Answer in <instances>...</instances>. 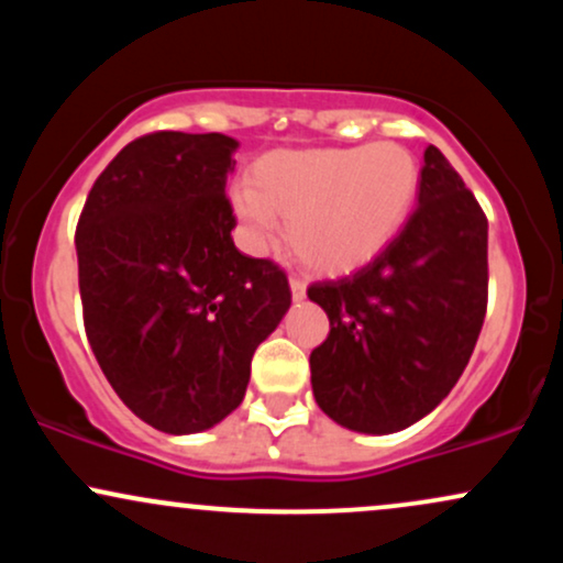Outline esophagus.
Listing matches in <instances>:
<instances>
[{
  "mask_svg": "<svg viewBox=\"0 0 563 563\" xmlns=\"http://www.w3.org/2000/svg\"><path fill=\"white\" fill-rule=\"evenodd\" d=\"M290 296H294V301H301L303 296H307V283H303L301 277L290 275Z\"/></svg>",
  "mask_w": 563,
  "mask_h": 563,
  "instance_id": "1",
  "label": "esophagus"
}]
</instances>
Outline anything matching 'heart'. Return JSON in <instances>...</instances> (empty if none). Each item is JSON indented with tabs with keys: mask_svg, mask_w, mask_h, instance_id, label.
<instances>
[{
	"mask_svg": "<svg viewBox=\"0 0 563 563\" xmlns=\"http://www.w3.org/2000/svg\"><path fill=\"white\" fill-rule=\"evenodd\" d=\"M421 190V166L397 142L318 151H273L230 190L245 238L262 249L288 217V249L303 267L344 275L389 245Z\"/></svg>",
	"mask_w": 563,
	"mask_h": 563,
	"instance_id": "obj_1",
	"label": "heart"
}]
</instances>
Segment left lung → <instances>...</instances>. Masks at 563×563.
<instances>
[{"label":"left lung","instance_id":"obj_1","mask_svg":"<svg viewBox=\"0 0 563 563\" xmlns=\"http://www.w3.org/2000/svg\"><path fill=\"white\" fill-rule=\"evenodd\" d=\"M487 280V217L429 145L418 209L402 232L354 275L307 288L331 320L309 354L320 410L365 434H394L429 416L466 371Z\"/></svg>","mask_w":563,"mask_h":563}]
</instances>
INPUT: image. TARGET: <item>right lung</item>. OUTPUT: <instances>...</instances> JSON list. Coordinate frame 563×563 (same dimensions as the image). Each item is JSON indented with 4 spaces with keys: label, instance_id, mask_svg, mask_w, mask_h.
<instances>
[{
    "label": "right lung",
    "instance_id": "1",
    "mask_svg": "<svg viewBox=\"0 0 563 563\" xmlns=\"http://www.w3.org/2000/svg\"><path fill=\"white\" fill-rule=\"evenodd\" d=\"M224 134L151 132L95 179L76 224L84 331L108 384L166 434L243 402L256 346L290 307L273 260L232 243Z\"/></svg>",
    "mask_w": 563,
    "mask_h": 563
}]
</instances>
